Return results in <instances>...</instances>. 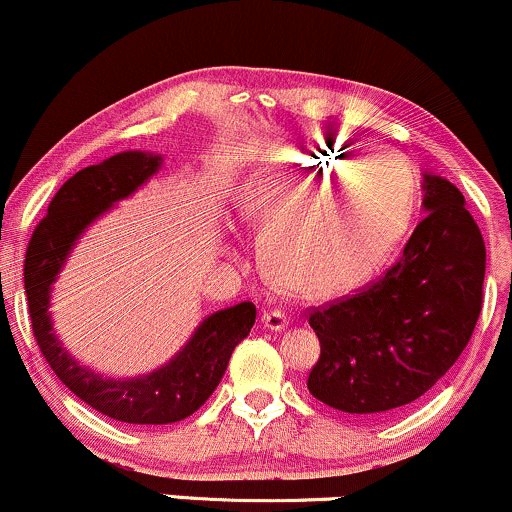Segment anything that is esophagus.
Masks as SVG:
<instances>
[{
  "label": "esophagus",
  "instance_id": "34e87169",
  "mask_svg": "<svg viewBox=\"0 0 512 512\" xmlns=\"http://www.w3.org/2000/svg\"><path fill=\"white\" fill-rule=\"evenodd\" d=\"M262 322L267 330H284V327H289V315L284 313V310L279 308H272V310H264L262 315Z\"/></svg>",
  "mask_w": 512,
  "mask_h": 512
}]
</instances>
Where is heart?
I'll list each match as a JSON object with an SVG mask.
<instances>
[{"label": "heart", "instance_id": "obj_1", "mask_svg": "<svg viewBox=\"0 0 512 512\" xmlns=\"http://www.w3.org/2000/svg\"><path fill=\"white\" fill-rule=\"evenodd\" d=\"M286 146L269 163L248 219L281 289L330 296L363 284L409 228L416 175L395 151Z\"/></svg>", "mask_w": 512, "mask_h": 512}]
</instances>
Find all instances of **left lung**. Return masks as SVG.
<instances>
[{"label":"left lung","instance_id":"1","mask_svg":"<svg viewBox=\"0 0 512 512\" xmlns=\"http://www.w3.org/2000/svg\"><path fill=\"white\" fill-rule=\"evenodd\" d=\"M428 216L380 279L308 310L320 358L310 395L346 414L378 416L419 399L472 337L484 301L486 248L452 182L424 175Z\"/></svg>","mask_w":512,"mask_h":512}]
</instances>
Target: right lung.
I'll list each match as a JSON object with an SVG mask.
<instances>
[{
    "mask_svg": "<svg viewBox=\"0 0 512 512\" xmlns=\"http://www.w3.org/2000/svg\"><path fill=\"white\" fill-rule=\"evenodd\" d=\"M158 166L161 156L125 151L98 166L79 170L52 197L48 214L38 221L28 240L23 264V289L33 337L57 378L98 414L125 424L149 426L187 419L207 402L226 373L233 349L255 325V303L245 301L209 315L168 366L134 380L101 378L93 370L81 368L52 332L48 308L52 281L57 279L76 238L117 199H125L142 187Z\"/></svg>",
    "mask_w": 512,
    "mask_h": 512,
    "instance_id": "1",
    "label": "right lung"
}]
</instances>
